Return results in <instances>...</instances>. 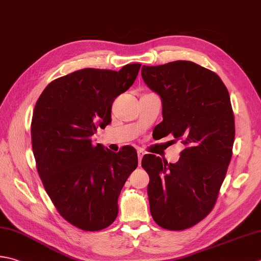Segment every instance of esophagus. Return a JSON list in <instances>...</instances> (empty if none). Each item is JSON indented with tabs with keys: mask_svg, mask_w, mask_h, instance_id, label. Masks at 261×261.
Listing matches in <instances>:
<instances>
[{
	"mask_svg": "<svg viewBox=\"0 0 261 261\" xmlns=\"http://www.w3.org/2000/svg\"><path fill=\"white\" fill-rule=\"evenodd\" d=\"M137 154H138V160H139V164H140L142 157H144V155H145V151L142 150V149H138L137 150Z\"/></svg>",
	"mask_w": 261,
	"mask_h": 261,
	"instance_id": "1",
	"label": "esophagus"
}]
</instances>
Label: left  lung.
I'll use <instances>...</instances> for the list:
<instances>
[{
	"instance_id": "8db88e82",
	"label": "left lung",
	"mask_w": 261,
	"mask_h": 261,
	"mask_svg": "<svg viewBox=\"0 0 261 261\" xmlns=\"http://www.w3.org/2000/svg\"><path fill=\"white\" fill-rule=\"evenodd\" d=\"M141 75L162 98L160 138L173 135L186 146L175 164L151 154L142 158L150 213L161 227L182 231L215 206L236 137L231 99L215 72L190 61L144 65Z\"/></svg>"
}]
</instances>
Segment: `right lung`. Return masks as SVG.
<instances>
[{
    "mask_svg": "<svg viewBox=\"0 0 261 261\" xmlns=\"http://www.w3.org/2000/svg\"><path fill=\"white\" fill-rule=\"evenodd\" d=\"M140 66L74 71L48 84L35 105L32 145L39 177L60 215L84 231L115 221L122 188L138 166L134 147L113 152L94 145L93 136L111 123L112 104L134 85Z\"/></svg>",
    "mask_w": 261,
    "mask_h": 261,
    "instance_id": "right-lung-1",
    "label": "right lung"
}]
</instances>
